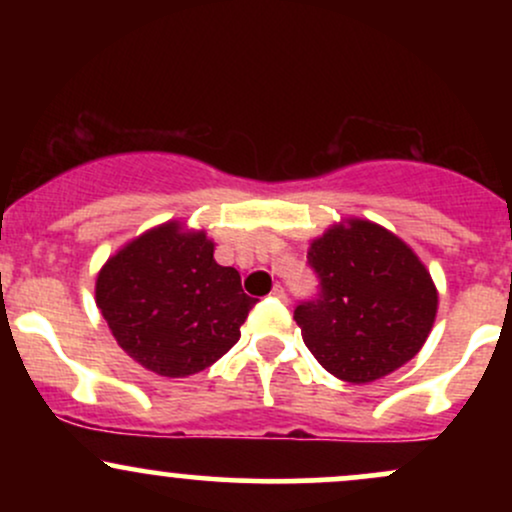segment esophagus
<instances>
[{
	"instance_id": "obj_1",
	"label": "esophagus",
	"mask_w": 512,
	"mask_h": 512,
	"mask_svg": "<svg viewBox=\"0 0 512 512\" xmlns=\"http://www.w3.org/2000/svg\"><path fill=\"white\" fill-rule=\"evenodd\" d=\"M272 298H276V301H286V291L281 289V286H274V289H272Z\"/></svg>"
}]
</instances>
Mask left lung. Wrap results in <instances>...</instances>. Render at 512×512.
<instances>
[{
    "label": "left lung",
    "instance_id": "1",
    "mask_svg": "<svg viewBox=\"0 0 512 512\" xmlns=\"http://www.w3.org/2000/svg\"><path fill=\"white\" fill-rule=\"evenodd\" d=\"M320 296L293 320L327 373L366 385L421 351L438 313V289L414 250L368 219H342L310 240Z\"/></svg>",
    "mask_w": 512,
    "mask_h": 512
}]
</instances>
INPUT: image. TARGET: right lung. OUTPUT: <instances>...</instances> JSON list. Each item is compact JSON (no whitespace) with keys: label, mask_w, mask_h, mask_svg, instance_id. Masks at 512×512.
Returning a JSON list of instances; mask_svg holds the SVG:
<instances>
[{"label":"right lung","mask_w":512,"mask_h":512,"mask_svg":"<svg viewBox=\"0 0 512 512\" xmlns=\"http://www.w3.org/2000/svg\"><path fill=\"white\" fill-rule=\"evenodd\" d=\"M96 305L139 366L187 378L238 342L255 298L243 293L236 269L214 260L204 228L166 221L108 257L96 276Z\"/></svg>","instance_id":"right-lung-1"}]
</instances>
